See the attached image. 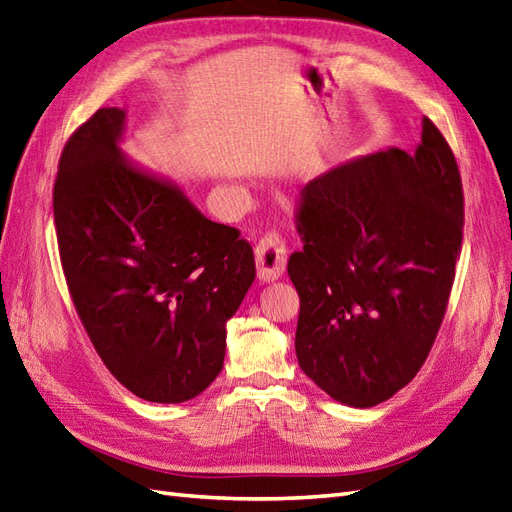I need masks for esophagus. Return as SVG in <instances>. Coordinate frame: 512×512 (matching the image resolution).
Masks as SVG:
<instances>
[{
    "mask_svg": "<svg viewBox=\"0 0 512 512\" xmlns=\"http://www.w3.org/2000/svg\"><path fill=\"white\" fill-rule=\"evenodd\" d=\"M255 261H257V277L261 281H277L283 277L287 266L285 242L277 233H268L255 246Z\"/></svg>",
    "mask_w": 512,
    "mask_h": 512,
    "instance_id": "esophagus-1",
    "label": "esophagus"
}]
</instances>
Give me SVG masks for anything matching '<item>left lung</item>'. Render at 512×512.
<instances>
[{"label":"left lung","mask_w":512,"mask_h":512,"mask_svg":"<svg viewBox=\"0 0 512 512\" xmlns=\"http://www.w3.org/2000/svg\"><path fill=\"white\" fill-rule=\"evenodd\" d=\"M296 218L298 365L337 402L381 404L422 368L448 307L463 242L450 144L424 119L415 153L393 147L311 179Z\"/></svg>","instance_id":"left-lung-1"}]
</instances>
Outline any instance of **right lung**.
<instances>
[{"label":"right lung","mask_w":512,"mask_h":512,"mask_svg":"<svg viewBox=\"0 0 512 512\" xmlns=\"http://www.w3.org/2000/svg\"><path fill=\"white\" fill-rule=\"evenodd\" d=\"M125 110L101 108L64 144L54 186L60 261L101 361L138 398L192 400L225 363L227 320L253 285L240 231L121 151Z\"/></svg>","instance_id":"add662e5"}]
</instances>
